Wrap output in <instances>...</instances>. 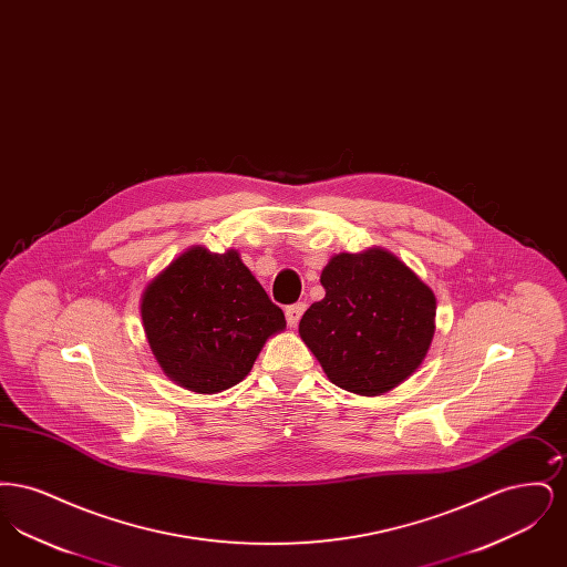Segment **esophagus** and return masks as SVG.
<instances>
[{
	"mask_svg": "<svg viewBox=\"0 0 567 567\" xmlns=\"http://www.w3.org/2000/svg\"><path fill=\"white\" fill-rule=\"evenodd\" d=\"M306 312V303L303 301H297L293 306H289L287 310H285V315H287V323L291 324V327H297L299 323V319H301V315Z\"/></svg>",
	"mask_w": 567,
	"mask_h": 567,
	"instance_id": "1",
	"label": "esophagus"
}]
</instances>
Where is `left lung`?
<instances>
[{
	"label": "left lung",
	"mask_w": 567,
	"mask_h": 567,
	"mask_svg": "<svg viewBox=\"0 0 567 567\" xmlns=\"http://www.w3.org/2000/svg\"><path fill=\"white\" fill-rule=\"evenodd\" d=\"M324 297L299 321V336L327 378L357 395H382L412 377L435 331L432 289L384 248L329 259Z\"/></svg>",
	"instance_id": "8db88e82"
}]
</instances>
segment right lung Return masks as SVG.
<instances>
[{"label": "right lung", "mask_w": 567, "mask_h": 567, "mask_svg": "<svg viewBox=\"0 0 567 567\" xmlns=\"http://www.w3.org/2000/svg\"><path fill=\"white\" fill-rule=\"evenodd\" d=\"M142 323L163 372L195 393H220L250 372L282 310L236 250L193 246L148 282Z\"/></svg>", "instance_id": "add662e5"}]
</instances>
